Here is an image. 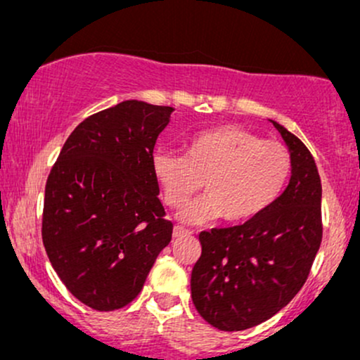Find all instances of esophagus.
Returning <instances> with one entry per match:
<instances>
[{
	"mask_svg": "<svg viewBox=\"0 0 360 360\" xmlns=\"http://www.w3.org/2000/svg\"><path fill=\"white\" fill-rule=\"evenodd\" d=\"M188 235H191V232H189V230L183 229V226H174V230H172V237H174V238L188 237Z\"/></svg>",
	"mask_w": 360,
	"mask_h": 360,
	"instance_id": "34e87169",
	"label": "esophagus"
}]
</instances>
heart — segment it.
Instances as JSON below:
<instances>
[{"instance_id": "obj_1", "label": "heart", "mask_w": 360, "mask_h": 360, "mask_svg": "<svg viewBox=\"0 0 360 360\" xmlns=\"http://www.w3.org/2000/svg\"><path fill=\"white\" fill-rule=\"evenodd\" d=\"M150 166L171 208H181L200 186L205 189L181 210V221L201 225L223 217L238 223L259 217L278 200L291 174V155L283 143L221 125L189 139L184 155L159 148Z\"/></svg>"}]
</instances>
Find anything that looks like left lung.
I'll return each mask as SVG.
<instances>
[{"instance_id":"1","label":"left lung","mask_w":360,"mask_h":360,"mask_svg":"<svg viewBox=\"0 0 360 360\" xmlns=\"http://www.w3.org/2000/svg\"><path fill=\"white\" fill-rule=\"evenodd\" d=\"M291 155V177L278 200L243 225L201 232L191 272L198 313L225 332L274 316L298 295L321 243V181L301 140L271 120Z\"/></svg>"}]
</instances>
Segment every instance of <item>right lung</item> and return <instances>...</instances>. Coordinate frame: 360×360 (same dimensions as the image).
<instances>
[{
  "label": "right lung",
  "mask_w": 360,
  "mask_h": 360,
  "mask_svg": "<svg viewBox=\"0 0 360 360\" xmlns=\"http://www.w3.org/2000/svg\"><path fill=\"white\" fill-rule=\"evenodd\" d=\"M172 111L127 100L91 115L49 174L44 247L64 286L98 311L135 300L171 242L150 159Z\"/></svg>",
  "instance_id": "add662e5"
}]
</instances>
